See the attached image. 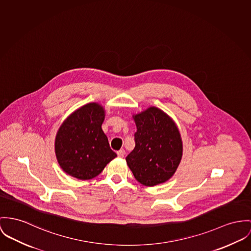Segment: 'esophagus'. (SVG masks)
Here are the masks:
<instances>
[{
  "instance_id": "esophagus-1",
  "label": "esophagus",
  "mask_w": 251,
  "mask_h": 251,
  "mask_svg": "<svg viewBox=\"0 0 251 251\" xmlns=\"http://www.w3.org/2000/svg\"><path fill=\"white\" fill-rule=\"evenodd\" d=\"M124 154H125V150H124V149H120L119 151H117V155H118L119 157H123Z\"/></svg>"
}]
</instances>
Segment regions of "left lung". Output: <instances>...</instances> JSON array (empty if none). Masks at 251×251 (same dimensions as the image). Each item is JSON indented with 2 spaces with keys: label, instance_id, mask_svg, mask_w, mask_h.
<instances>
[{
  "label": "left lung",
  "instance_id": "left-lung-1",
  "mask_svg": "<svg viewBox=\"0 0 251 251\" xmlns=\"http://www.w3.org/2000/svg\"><path fill=\"white\" fill-rule=\"evenodd\" d=\"M136 125L135 149L127 165L135 179L154 186L170 179L182 157V140L173 119L156 107L133 115Z\"/></svg>",
  "mask_w": 251,
  "mask_h": 251
}]
</instances>
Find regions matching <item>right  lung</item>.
I'll return each mask as SVG.
<instances>
[{
    "label": "right lung",
    "mask_w": 251,
    "mask_h": 251,
    "mask_svg": "<svg viewBox=\"0 0 251 251\" xmlns=\"http://www.w3.org/2000/svg\"><path fill=\"white\" fill-rule=\"evenodd\" d=\"M104 119L103 106L93 102L80 107L61 124L54 149L65 173L81 180L92 179L116 157L101 128Z\"/></svg>",
    "instance_id": "right-lung-1"
}]
</instances>
